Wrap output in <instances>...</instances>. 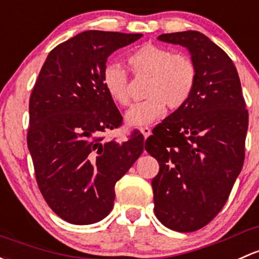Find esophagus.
<instances>
[{
    "instance_id": "esophagus-1",
    "label": "esophagus",
    "mask_w": 259,
    "mask_h": 259,
    "mask_svg": "<svg viewBox=\"0 0 259 259\" xmlns=\"http://www.w3.org/2000/svg\"><path fill=\"white\" fill-rule=\"evenodd\" d=\"M140 132H141V134L144 135V138H145V139L151 134V129H150V127H148V126L140 127Z\"/></svg>"
}]
</instances>
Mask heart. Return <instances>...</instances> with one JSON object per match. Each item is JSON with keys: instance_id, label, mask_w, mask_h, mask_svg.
Wrapping results in <instances>:
<instances>
[{"instance_id": "heart-1", "label": "heart", "mask_w": 259, "mask_h": 259, "mask_svg": "<svg viewBox=\"0 0 259 259\" xmlns=\"http://www.w3.org/2000/svg\"><path fill=\"white\" fill-rule=\"evenodd\" d=\"M127 63L135 75L150 78L145 91L148 99L135 103L125 114L129 126L151 124L164 115L166 107L171 110L180 109L194 93L197 69L187 54L174 53L162 46L145 43L129 54ZM102 80L105 92L115 104L121 107L129 104V78L120 65H105Z\"/></svg>"}]
</instances>
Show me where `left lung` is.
<instances>
[{"label": "left lung", "mask_w": 259, "mask_h": 259, "mask_svg": "<svg viewBox=\"0 0 259 259\" xmlns=\"http://www.w3.org/2000/svg\"><path fill=\"white\" fill-rule=\"evenodd\" d=\"M157 39L189 50L197 80L189 102L145 141L160 165L154 211L170 230L194 232L219 214L241 172L248 111L232 59L208 37L185 31Z\"/></svg>", "instance_id": "obj_1"}]
</instances>
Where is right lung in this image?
<instances>
[{"label":"right lung","mask_w":259,"mask_h":259,"mask_svg":"<svg viewBox=\"0 0 259 259\" xmlns=\"http://www.w3.org/2000/svg\"><path fill=\"white\" fill-rule=\"evenodd\" d=\"M140 33L85 31L52 50L29 98L27 145L46 202L64 221L91 225L114 206L116 181L144 151L134 132L103 140L122 116L103 85L108 57Z\"/></svg>","instance_id":"obj_1"}]
</instances>
